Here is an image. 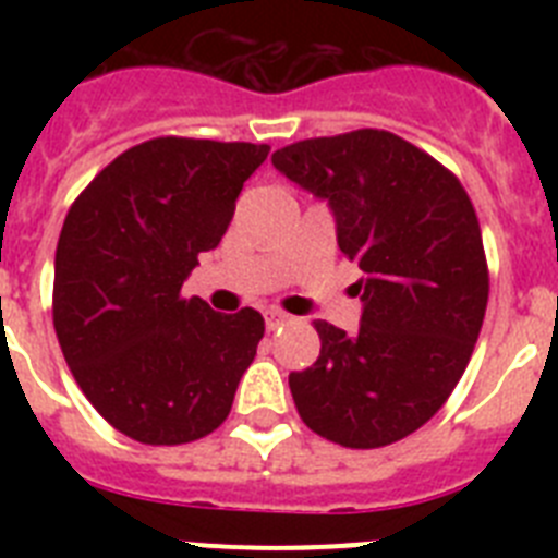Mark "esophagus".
<instances>
[{"mask_svg": "<svg viewBox=\"0 0 558 558\" xmlns=\"http://www.w3.org/2000/svg\"><path fill=\"white\" fill-rule=\"evenodd\" d=\"M295 318L290 313H282V310H268V313H265V327L270 329V332H274V329H282V327H288V324H293Z\"/></svg>", "mask_w": 558, "mask_h": 558, "instance_id": "obj_1", "label": "esophagus"}]
</instances>
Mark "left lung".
I'll return each mask as SVG.
<instances>
[{
	"mask_svg": "<svg viewBox=\"0 0 558 558\" xmlns=\"http://www.w3.org/2000/svg\"><path fill=\"white\" fill-rule=\"evenodd\" d=\"M327 198L338 245L363 279L357 332L315 322L322 354L290 374L304 425L374 450L411 436L450 399L489 302V265L470 195L430 153L379 128L318 136L270 156Z\"/></svg>",
	"mask_w": 558,
	"mask_h": 558,
	"instance_id": "8db88e82",
	"label": "left lung"
}]
</instances>
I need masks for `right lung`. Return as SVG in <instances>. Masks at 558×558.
Returning <instances> with one entry per match:
<instances>
[{"label":"right lung","mask_w":558,"mask_h":558,"mask_svg":"<svg viewBox=\"0 0 558 558\" xmlns=\"http://www.w3.org/2000/svg\"><path fill=\"white\" fill-rule=\"evenodd\" d=\"M268 145L156 136L102 167L69 206L52 324L72 377L113 430L190 445L226 422L263 315L181 293L234 218Z\"/></svg>","instance_id":"right-lung-1"}]
</instances>
